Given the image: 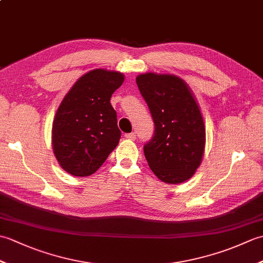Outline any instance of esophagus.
<instances>
[{"mask_svg":"<svg viewBox=\"0 0 263 263\" xmlns=\"http://www.w3.org/2000/svg\"><path fill=\"white\" fill-rule=\"evenodd\" d=\"M126 139H128V140H135V139L137 138V135L135 132H132V133H126V135L124 136Z\"/></svg>","mask_w":263,"mask_h":263,"instance_id":"obj_1","label":"esophagus"}]
</instances>
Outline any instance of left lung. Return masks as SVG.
Returning <instances> with one entry per match:
<instances>
[{"label": "left lung", "instance_id": "obj_1", "mask_svg": "<svg viewBox=\"0 0 263 263\" xmlns=\"http://www.w3.org/2000/svg\"><path fill=\"white\" fill-rule=\"evenodd\" d=\"M136 80L155 123L154 137L143 147L150 170L167 184L187 181L205 147L203 116L191 88L174 74L147 72Z\"/></svg>", "mask_w": 263, "mask_h": 263}]
</instances>
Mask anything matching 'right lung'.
Masks as SVG:
<instances>
[{"label": "right lung", "mask_w": 263, "mask_h": 263, "mask_svg": "<svg viewBox=\"0 0 263 263\" xmlns=\"http://www.w3.org/2000/svg\"><path fill=\"white\" fill-rule=\"evenodd\" d=\"M124 74L95 69L78 79L61 102L52 126V146L69 174H93L119 144L121 131L110 97Z\"/></svg>", "instance_id": "add662e5"}]
</instances>
